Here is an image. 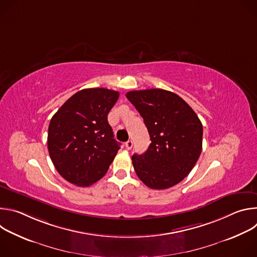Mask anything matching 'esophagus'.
<instances>
[{"label":"esophagus","instance_id":"1","mask_svg":"<svg viewBox=\"0 0 257 257\" xmlns=\"http://www.w3.org/2000/svg\"><path fill=\"white\" fill-rule=\"evenodd\" d=\"M125 146H126V149H127V150H131V149H132V146H133V142H132V140H128L127 142H125Z\"/></svg>","mask_w":257,"mask_h":257}]
</instances>
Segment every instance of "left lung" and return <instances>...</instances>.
Listing matches in <instances>:
<instances>
[{
	"label": "left lung",
	"instance_id": "1",
	"mask_svg": "<svg viewBox=\"0 0 257 257\" xmlns=\"http://www.w3.org/2000/svg\"><path fill=\"white\" fill-rule=\"evenodd\" d=\"M127 98L143 118L152 143L143 155H133L138 178L152 189H167L191 172L202 151V124L178 94L152 88L133 90Z\"/></svg>",
	"mask_w": 257,
	"mask_h": 257
}]
</instances>
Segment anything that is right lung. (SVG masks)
<instances>
[{
	"instance_id": "1",
	"label": "right lung",
	"mask_w": 257,
	"mask_h": 257,
	"mask_svg": "<svg viewBox=\"0 0 257 257\" xmlns=\"http://www.w3.org/2000/svg\"><path fill=\"white\" fill-rule=\"evenodd\" d=\"M118 98L115 90L82 89L51 119L49 154L59 174L72 184L92 185L105 175L120 150L107 122V114Z\"/></svg>"
}]
</instances>
